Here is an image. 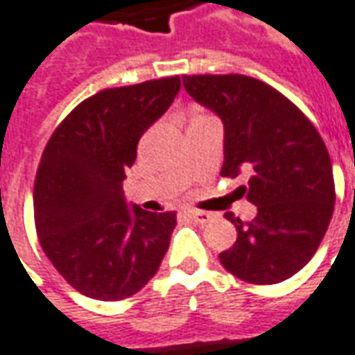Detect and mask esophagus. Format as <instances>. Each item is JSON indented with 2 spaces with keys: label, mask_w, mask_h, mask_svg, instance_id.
<instances>
[{
  "label": "esophagus",
  "mask_w": 355,
  "mask_h": 355,
  "mask_svg": "<svg viewBox=\"0 0 355 355\" xmlns=\"http://www.w3.org/2000/svg\"><path fill=\"white\" fill-rule=\"evenodd\" d=\"M187 216L194 223H200V225H204V223H208V221H211V218H214V214H209V211H202V209H188Z\"/></svg>",
  "instance_id": "esophagus-1"
}]
</instances>
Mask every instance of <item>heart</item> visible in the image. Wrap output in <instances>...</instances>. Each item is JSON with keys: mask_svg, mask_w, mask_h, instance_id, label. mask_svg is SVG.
<instances>
[{"mask_svg": "<svg viewBox=\"0 0 355 355\" xmlns=\"http://www.w3.org/2000/svg\"><path fill=\"white\" fill-rule=\"evenodd\" d=\"M194 116H204V114H200V112H196V114H194ZM192 116V118H194Z\"/></svg>", "mask_w": 355, "mask_h": 355, "instance_id": "b5f03b06", "label": "heart"}]
</instances>
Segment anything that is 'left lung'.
I'll list each match as a JSON object with an SVG mask.
<instances>
[{
    "label": "left lung",
    "instance_id": "1",
    "mask_svg": "<svg viewBox=\"0 0 355 355\" xmlns=\"http://www.w3.org/2000/svg\"><path fill=\"white\" fill-rule=\"evenodd\" d=\"M187 93L223 122L221 177L248 173L239 188L257 218L243 223L231 211L235 245L223 268L248 284L291 278L317 252L334 211V177L319 132L291 101L247 76L182 77Z\"/></svg>",
    "mask_w": 355,
    "mask_h": 355
}]
</instances>
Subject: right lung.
Listing matches in <instances>:
<instances>
[{
	"mask_svg": "<svg viewBox=\"0 0 355 355\" xmlns=\"http://www.w3.org/2000/svg\"><path fill=\"white\" fill-rule=\"evenodd\" d=\"M180 77L105 89L77 105L46 146L35 180L40 247L71 288L118 301L155 276L177 214L130 206L122 192L139 137L173 105Z\"/></svg>",
	"mask_w": 355,
	"mask_h": 355,
	"instance_id": "add662e5",
	"label": "right lung"
}]
</instances>
